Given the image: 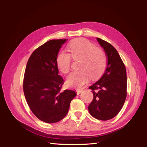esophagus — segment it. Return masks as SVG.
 Returning <instances> with one entry per match:
<instances>
[{"mask_svg":"<svg viewBox=\"0 0 147 147\" xmlns=\"http://www.w3.org/2000/svg\"><path fill=\"white\" fill-rule=\"evenodd\" d=\"M83 91V89H81V90H77V94H80V93H81Z\"/></svg>","mask_w":147,"mask_h":147,"instance_id":"esophagus-1","label":"esophagus"}]
</instances>
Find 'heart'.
I'll list each match as a JSON object with an SVG mask.
<instances>
[{"label":"heart","mask_w":147,"mask_h":147,"mask_svg":"<svg viewBox=\"0 0 147 147\" xmlns=\"http://www.w3.org/2000/svg\"><path fill=\"white\" fill-rule=\"evenodd\" d=\"M69 53L60 51L57 56L56 63L63 74H68L71 69L72 57L74 59H81L79 68L72 72L67 79L70 87L79 88L90 78L100 77L106 69L107 59L105 52L97 48L94 44L84 38H77L71 41L68 45Z\"/></svg>","instance_id":"heart-1"}]
</instances>
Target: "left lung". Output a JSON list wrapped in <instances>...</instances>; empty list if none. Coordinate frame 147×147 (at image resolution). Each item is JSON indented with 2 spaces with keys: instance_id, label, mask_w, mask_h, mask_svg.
<instances>
[{
  "instance_id": "obj_1",
  "label": "left lung",
  "mask_w": 147,
  "mask_h": 147,
  "mask_svg": "<svg viewBox=\"0 0 147 147\" xmlns=\"http://www.w3.org/2000/svg\"><path fill=\"white\" fill-rule=\"evenodd\" d=\"M97 40L105 52L107 65L102 77L89 87L94 97L88 110L92 117L106 121L117 115L125 102L126 70L116 49L99 38H97Z\"/></svg>"
}]
</instances>
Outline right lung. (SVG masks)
<instances>
[{"mask_svg": "<svg viewBox=\"0 0 147 147\" xmlns=\"http://www.w3.org/2000/svg\"><path fill=\"white\" fill-rule=\"evenodd\" d=\"M67 39L51 40L37 48L28 61L23 90L30 109L40 120L47 123L59 121L67 114L76 92L61 91L64 79L58 75L56 59Z\"/></svg>", "mask_w": 147, "mask_h": 147, "instance_id": "1", "label": "right lung"}]
</instances>
